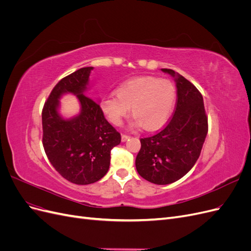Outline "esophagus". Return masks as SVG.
Listing matches in <instances>:
<instances>
[{
	"label": "esophagus",
	"mask_w": 251,
	"mask_h": 251,
	"mask_svg": "<svg viewBox=\"0 0 251 251\" xmlns=\"http://www.w3.org/2000/svg\"><path fill=\"white\" fill-rule=\"evenodd\" d=\"M128 138H130V136H127V135H121V141H123V142H126Z\"/></svg>",
	"instance_id": "obj_1"
}]
</instances>
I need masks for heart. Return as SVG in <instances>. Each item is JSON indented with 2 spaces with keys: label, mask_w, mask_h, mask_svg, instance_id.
<instances>
[{
  "label": "heart",
  "mask_w": 251,
  "mask_h": 251,
  "mask_svg": "<svg viewBox=\"0 0 251 251\" xmlns=\"http://www.w3.org/2000/svg\"><path fill=\"white\" fill-rule=\"evenodd\" d=\"M100 102L103 115L114 126H120L131 109L132 126L153 131L169 119L176 101V88L169 79L139 76L124 81Z\"/></svg>",
  "instance_id": "heart-1"
}]
</instances>
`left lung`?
Wrapping results in <instances>:
<instances>
[{
	"label": "left lung",
	"instance_id": "1",
	"mask_svg": "<svg viewBox=\"0 0 251 251\" xmlns=\"http://www.w3.org/2000/svg\"><path fill=\"white\" fill-rule=\"evenodd\" d=\"M174 77L177 87L176 110L161 132L141 138L136 170L151 183L165 185L181 179L200 156L208 125L199 90L179 73L161 69Z\"/></svg>",
	"mask_w": 251,
	"mask_h": 251
}]
</instances>
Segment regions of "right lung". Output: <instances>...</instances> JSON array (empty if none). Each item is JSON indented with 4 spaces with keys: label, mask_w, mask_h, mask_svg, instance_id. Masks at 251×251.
Listing matches in <instances>:
<instances>
[{
    "label": "right lung",
    "mask_w": 251,
    "mask_h": 251,
    "mask_svg": "<svg viewBox=\"0 0 251 251\" xmlns=\"http://www.w3.org/2000/svg\"><path fill=\"white\" fill-rule=\"evenodd\" d=\"M93 67H85L60 79L42 112L43 146L49 161L62 177L86 185L108 173L111 150L121 141L120 134L104 118L100 103L85 95ZM76 95L81 111L71 119L59 114L60 97Z\"/></svg>",
    "instance_id": "1"
}]
</instances>
